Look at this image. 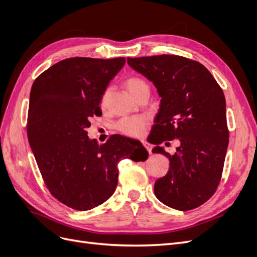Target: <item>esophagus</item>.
Wrapping results in <instances>:
<instances>
[{
    "label": "esophagus",
    "mask_w": 257,
    "mask_h": 257,
    "mask_svg": "<svg viewBox=\"0 0 257 257\" xmlns=\"http://www.w3.org/2000/svg\"><path fill=\"white\" fill-rule=\"evenodd\" d=\"M143 146L146 148V150L148 151L149 154H151V150H153V147H151L150 144H148L147 142H143Z\"/></svg>",
    "instance_id": "1"
}]
</instances>
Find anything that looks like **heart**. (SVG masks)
<instances>
[{
	"mask_svg": "<svg viewBox=\"0 0 257 257\" xmlns=\"http://www.w3.org/2000/svg\"><path fill=\"white\" fill-rule=\"evenodd\" d=\"M125 87L135 98H137L142 92L149 91L148 83L143 78L139 77V76H130V77H128L125 80ZM109 97H110V89H106L101 94V97H100V108L102 110L107 109ZM146 126H147V120L144 117L132 116V117H125L120 119L116 123V129L123 135L137 138L143 134Z\"/></svg>",
	"mask_w": 257,
	"mask_h": 257,
	"instance_id": "obj_1",
	"label": "heart"
}]
</instances>
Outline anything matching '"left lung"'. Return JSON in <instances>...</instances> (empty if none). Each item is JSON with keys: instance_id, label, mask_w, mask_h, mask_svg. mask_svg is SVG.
<instances>
[{"instance_id": "8db88e82", "label": "left lung", "mask_w": 257, "mask_h": 257, "mask_svg": "<svg viewBox=\"0 0 257 257\" xmlns=\"http://www.w3.org/2000/svg\"><path fill=\"white\" fill-rule=\"evenodd\" d=\"M128 64L153 81L161 96L151 129L153 153L169 159L168 173L155 183L165 205L189 211L206 202L221 180L229 129L224 94L213 75L198 61L177 55L127 58ZM178 138L170 156L159 146Z\"/></svg>"}]
</instances>
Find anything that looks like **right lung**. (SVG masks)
Returning a JSON list of instances; mask_svg holds the SVG:
<instances>
[{
	"instance_id": "obj_1",
	"label": "right lung",
	"mask_w": 257,
	"mask_h": 257,
	"mask_svg": "<svg viewBox=\"0 0 257 257\" xmlns=\"http://www.w3.org/2000/svg\"><path fill=\"white\" fill-rule=\"evenodd\" d=\"M125 62L123 57H74L55 63L33 83L28 142L50 193L74 210L88 211L108 200L122 158H148L139 141L113 135L98 145L88 138L90 118L101 115V94Z\"/></svg>"
}]
</instances>
